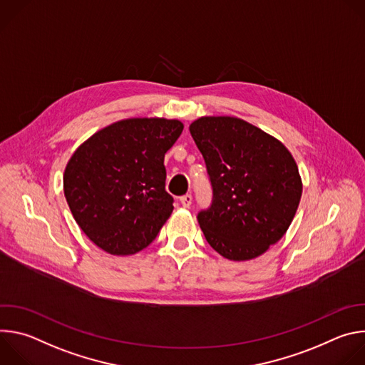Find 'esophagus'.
Listing matches in <instances>:
<instances>
[{
    "label": "esophagus",
    "instance_id": "obj_1",
    "mask_svg": "<svg viewBox=\"0 0 365 365\" xmlns=\"http://www.w3.org/2000/svg\"><path fill=\"white\" fill-rule=\"evenodd\" d=\"M180 203H182V206L189 207V206L192 205V195H190V193H186L185 196H182V197H180Z\"/></svg>",
    "mask_w": 365,
    "mask_h": 365
}]
</instances>
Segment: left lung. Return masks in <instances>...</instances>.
<instances>
[{
    "label": "left lung",
    "mask_w": 365,
    "mask_h": 365,
    "mask_svg": "<svg viewBox=\"0 0 365 365\" xmlns=\"http://www.w3.org/2000/svg\"><path fill=\"white\" fill-rule=\"evenodd\" d=\"M212 185L200 230L222 257L247 262L289 230L302 196L297 165L286 145L237 117H200L189 125Z\"/></svg>",
    "instance_id": "left-lung-1"
}]
</instances>
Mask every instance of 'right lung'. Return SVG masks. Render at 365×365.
Instances as JSON below:
<instances>
[{
    "label": "right lung",
    "instance_id": "right-lung-1",
    "mask_svg": "<svg viewBox=\"0 0 365 365\" xmlns=\"http://www.w3.org/2000/svg\"><path fill=\"white\" fill-rule=\"evenodd\" d=\"M183 131L168 118H127L96 131L72 154L63 190L85 235L113 255L145 248L169 220L165 154Z\"/></svg>",
    "mask_w": 365,
    "mask_h": 365
}]
</instances>
